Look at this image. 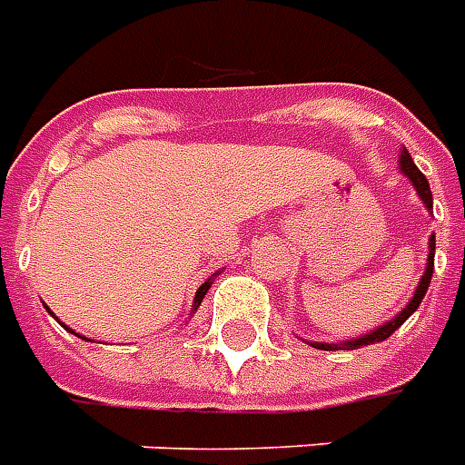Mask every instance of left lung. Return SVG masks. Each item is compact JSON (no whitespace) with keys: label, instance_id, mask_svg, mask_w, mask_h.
<instances>
[{"label":"left lung","instance_id":"1","mask_svg":"<svg viewBox=\"0 0 465 465\" xmlns=\"http://www.w3.org/2000/svg\"><path fill=\"white\" fill-rule=\"evenodd\" d=\"M401 173L411 183H413L415 193H418V199L423 201V206L430 213H433V193H430V183H428V178L418 171V165L413 163V158H411V153L402 148L401 151ZM433 256H436V236H430L428 239V264H425V272L423 277H420V282H418V287H415V294L408 300V304L402 307L392 320H388L385 324H380V327H375V330H370L368 334H360V337H355V340H347V342H307V345H312L314 350H327V352H332V350H357V347L362 345H372V342H382V340H388L398 327H401L411 314H413L418 307H420V302H423L425 292H428V284H430V277H433Z\"/></svg>","mask_w":465,"mask_h":465}]
</instances>
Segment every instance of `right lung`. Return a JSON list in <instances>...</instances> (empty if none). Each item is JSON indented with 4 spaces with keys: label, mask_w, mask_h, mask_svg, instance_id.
<instances>
[{
    "label": "right lung",
    "mask_w": 465,
    "mask_h": 465,
    "mask_svg": "<svg viewBox=\"0 0 465 465\" xmlns=\"http://www.w3.org/2000/svg\"><path fill=\"white\" fill-rule=\"evenodd\" d=\"M211 282H213V279H206V282H203V284H201V287L196 289V297H193V312L199 310V304H201V302H203V297H206V292H209V289H211ZM63 327H64V330H70L67 324H63ZM70 332L77 334V332H74V330H70ZM77 337H83V334H77ZM83 340H87V337H83ZM87 342H95V340H87Z\"/></svg>",
    "instance_id": "right-lung-1"
}]
</instances>
